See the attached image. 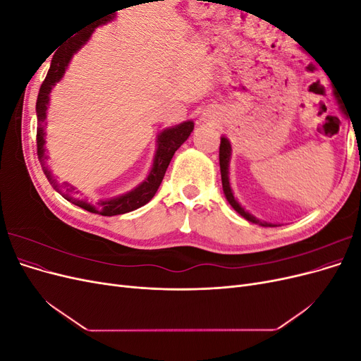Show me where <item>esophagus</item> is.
I'll return each instance as SVG.
<instances>
[{"mask_svg":"<svg viewBox=\"0 0 361 361\" xmlns=\"http://www.w3.org/2000/svg\"><path fill=\"white\" fill-rule=\"evenodd\" d=\"M215 114H218V113H216V111H214V110H212V111H211V110H206V111L203 113L202 118H203V120H211V118H214V117H215Z\"/></svg>","mask_w":361,"mask_h":361,"instance_id":"1","label":"esophagus"}]
</instances>
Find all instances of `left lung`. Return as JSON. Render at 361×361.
Segmentation results:
<instances>
[{
	"mask_svg": "<svg viewBox=\"0 0 361 361\" xmlns=\"http://www.w3.org/2000/svg\"><path fill=\"white\" fill-rule=\"evenodd\" d=\"M334 97H336V101H337L338 110H341V111L348 117V114H346V111H345V105H343V102H342L341 99H338V96L336 94V92H334ZM231 157H232V145H231V141H228V138L223 135V137H221V143H220V171H221L223 191H224V195H226L227 202L231 203V206L233 207V209H235L239 215L244 216L247 221L259 224V226H264V227H277V224H274V223L262 221V220H259V218H256L255 215H251L248 211L244 209V207L241 206V203H239V202L235 199L232 187H231V179H228V166H231Z\"/></svg>",
	"mask_w": 361,
	"mask_h": 361,
	"instance_id": "obj_1",
	"label": "left lung"
}]
</instances>
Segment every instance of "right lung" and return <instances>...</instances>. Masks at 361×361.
I'll list each match as a JSON object with an SVG mask.
<instances>
[{
	"mask_svg": "<svg viewBox=\"0 0 361 361\" xmlns=\"http://www.w3.org/2000/svg\"><path fill=\"white\" fill-rule=\"evenodd\" d=\"M114 18H116V13L113 12V15L110 13L104 19L101 18V20H96V23L90 24L84 31H80L78 35L66 43V45L54 54L49 71L47 73L45 81H43L40 85V90L37 94V102H36L37 155H39V161L42 164L43 171H45V174H47L48 180L51 182L54 190L60 192L68 202L80 206V207H82V209L89 211V212L105 215V216L126 214L130 211H135V209H138V207L149 203L159 188V185L164 179V174H166V171H167V167L174 155V152H176L185 143V141L188 140V137L191 135L192 129H194L192 120H187V122H182L179 125L171 126V128L162 129L161 133L157 135V150L154 155V164H152V169L146 176V179L141 183H138L134 190H130L125 194L116 195V197L102 199L97 203L87 202V200L75 197L73 195L75 188L71 187V185L59 183L57 179L54 178V174L51 173V170L47 166L48 155H47V147H45V143H47L45 128H47V111L49 106V94H51L54 87L57 85V82H60L63 80V76H64V73H66L69 63L73 59L75 54L78 52L85 45V43L90 40L93 31L97 27L111 23Z\"/></svg>",
	"mask_w": 361,
	"mask_h": 361,
	"instance_id": "add662e5",
	"label": "right lung"
}]
</instances>
